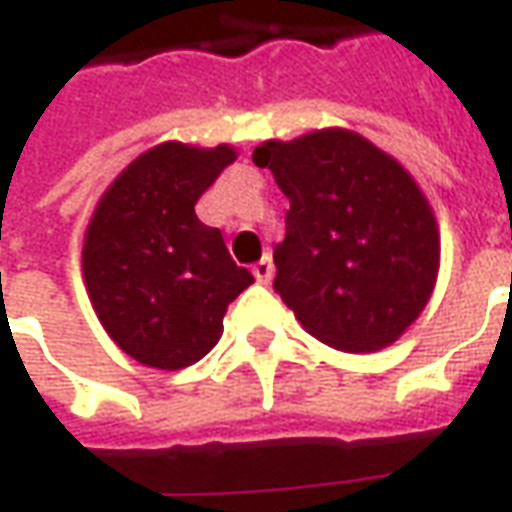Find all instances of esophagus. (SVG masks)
I'll list each match as a JSON object with an SVG mask.
<instances>
[{"instance_id":"1","label":"esophagus","mask_w":512,"mask_h":512,"mask_svg":"<svg viewBox=\"0 0 512 512\" xmlns=\"http://www.w3.org/2000/svg\"><path fill=\"white\" fill-rule=\"evenodd\" d=\"M253 276H256L259 284H267V281L273 278V259L264 256V259H259V262L253 264Z\"/></svg>"}]
</instances>
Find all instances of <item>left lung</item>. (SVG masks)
<instances>
[{"label":"left lung","mask_w":512,"mask_h":512,"mask_svg":"<svg viewBox=\"0 0 512 512\" xmlns=\"http://www.w3.org/2000/svg\"><path fill=\"white\" fill-rule=\"evenodd\" d=\"M253 164L290 197L273 287L303 329L351 354L396 343L424 312L440 267L438 220L415 178L345 128L262 142Z\"/></svg>","instance_id":"obj_1"}]
</instances>
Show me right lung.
<instances>
[{
	"label": "right lung",
	"mask_w": 512,
	"mask_h": 512,
	"mask_svg": "<svg viewBox=\"0 0 512 512\" xmlns=\"http://www.w3.org/2000/svg\"><path fill=\"white\" fill-rule=\"evenodd\" d=\"M236 161L231 144L164 142L105 189L83 239V278L102 329L147 368L195 365L222 334L228 303L253 284L195 203Z\"/></svg>",
	"instance_id": "add662e5"
}]
</instances>
